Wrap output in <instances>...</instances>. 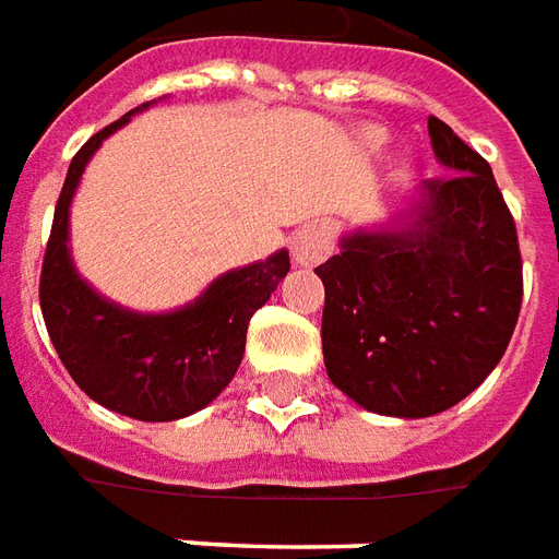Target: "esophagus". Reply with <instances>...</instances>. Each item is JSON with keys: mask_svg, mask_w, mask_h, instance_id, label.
Instances as JSON below:
<instances>
[{"mask_svg": "<svg viewBox=\"0 0 559 559\" xmlns=\"http://www.w3.org/2000/svg\"><path fill=\"white\" fill-rule=\"evenodd\" d=\"M331 249H334V231H331V225H300L298 231L292 235V261L298 267H316L319 261L331 255Z\"/></svg>", "mask_w": 559, "mask_h": 559, "instance_id": "34e87169", "label": "esophagus"}]
</instances>
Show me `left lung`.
Returning a JSON list of instances; mask_svg holds the SVG:
<instances>
[{
    "label": "left lung",
    "mask_w": 559,
    "mask_h": 559,
    "mask_svg": "<svg viewBox=\"0 0 559 559\" xmlns=\"http://www.w3.org/2000/svg\"><path fill=\"white\" fill-rule=\"evenodd\" d=\"M445 168L373 228L340 237L324 283L328 376L367 413L427 418L500 364L521 312V249L490 165L437 117Z\"/></svg>",
    "instance_id": "left-lung-1"
}]
</instances>
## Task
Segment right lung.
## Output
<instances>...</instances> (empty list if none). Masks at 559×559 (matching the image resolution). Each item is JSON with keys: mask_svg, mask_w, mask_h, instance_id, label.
<instances>
[{"mask_svg": "<svg viewBox=\"0 0 559 559\" xmlns=\"http://www.w3.org/2000/svg\"><path fill=\"white\" fill-rule=\"evenodd\" d=\"M146 108L122 114L71 159L38 295L50 343L86 397L138 421H177L204 409L235 379L247 349L249 319L286 280L288 249L219 273L195 300L177 310H129L90 286L71 259V201L105 138Z\"/></svg>", "mask_w": 559, "mask_h": 559, "instance_id": "add662e5", "label": "right lung"}]
</instances>
